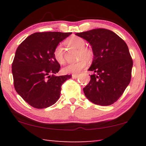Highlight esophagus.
Segmentation results:
<instances>
[{
	"label": "esophagus",
	"mask_w": 146,
	"mask_h": 146,
	"mask_svg": "<svg viewBox=\"0 0 146 146\" xmlns=\"http://www.w3.org/2000/svg\"><path fill=\"white\" fill-rule=\"evenodd\" d=\"M72 78H77L78 77V74H72Z\"/></svg>",
	"instance_id": "obj_1"
}]
</instances>
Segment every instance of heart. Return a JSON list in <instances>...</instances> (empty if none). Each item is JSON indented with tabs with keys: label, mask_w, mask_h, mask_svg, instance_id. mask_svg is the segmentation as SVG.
Instances as JSON below:
<instances>
[{
	"label": "heart",
	"mask_w": 146,
	"mask_h": 146,
	"mask_svg": "<svg viewBox=\"0 0 146 146\" xmlns=\"http://www.w3.org/2000/svg\"><path fill=\"white\" fill-rule=\"evenodd\" d=\"M66 44L70 47L74 48L78 50V58L79 59V60L66 66L64 68H63L62 72L64 74H76L87 66L88 64L86 60L88 62L92 60L94 56V51L90 48L85 46L86 41L84 39L81 37L76 36L66 40ZM53 55L54 59L59 64H62L64 63L65 59L64 56L63 48L60 44L57 45L54 49Z\"/></svg>",
	"instance_id": "b5f03b06"
}]
</instances>
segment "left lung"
<instances>
[{"label":"left lung","instance_id":"obj_1","mask_svg":"<svg viewBox=\"0 0 146 146\" xmlns=\"http://www.w3.org/2000/svg\"><path fill=\"white\" fill-rule=\"evenodd\" d=\"M90 44L94 54L91 75L84 93L92 102L110 106L115 102L130 82L133 60L128 47L113 32L96 29L76 33Z\"/></svg>","mask_w":146,"mask_h":146}]
</instances>
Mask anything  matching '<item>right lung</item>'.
Instances as JSON below:
<instances>
[{
	"label": "right lung",
	"instance_id": "right-lung-1",
	"mask_svg": "<svg viewBox=\"0 0 146 146\" xmlns=\"http://www.w3.org/2000/svg\"><path fill=\"white\" fill-rule=\"evenodd\" d=\"M72 33L42 32L28 36L17 48L12 64L14 86L25 102L46 108L59 99L61 86L71 75L56 76L60 65L53 51Z\"/></svg>",
	"mask_w": 146,
	"mask_h": 146
}]
</instances>
